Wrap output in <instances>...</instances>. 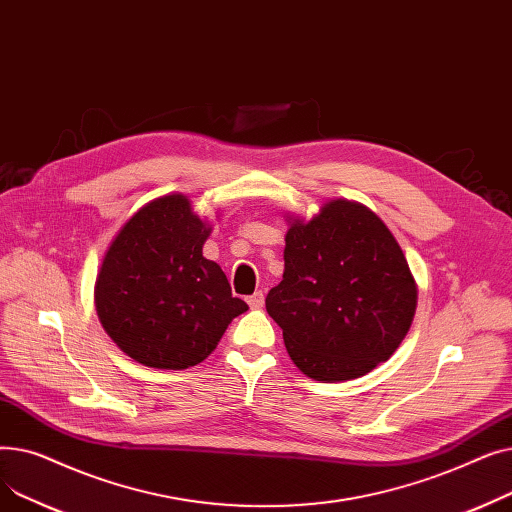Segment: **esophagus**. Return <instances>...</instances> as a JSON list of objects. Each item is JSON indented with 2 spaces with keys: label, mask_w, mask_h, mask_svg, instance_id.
I'll return each mask as SVG.
<instances>
[{
  "label": "esophagus",
  "mask_w": 512,
  "mask_h": 512,
  "mask_svg": "<svg viewBox=\"0 0 512 512\" xmlns=\"http://www.w3.org/2000/svg\"><path fill=\"white\" fill-rule=\"evenodd\" d=\"M263 301H265V297H263V292H261V290L253 292L251 297L247 299V303H249L253 309H261V307H263Z\"/></svg>",
  "instance_id": "esophagus-1"
}]
</instances>
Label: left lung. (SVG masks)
Here are the masks:
<instances>
[{
  "label": "left lung",
  "mask_w": 512,
  "mask_h": 512,
  "mask_svg": "<svg viewBox=\"0 0 512 512\" xmlns=\"http://www.w3.org/2000/svg\"><path fill=\"white\" fill-rule=\"evenodd\" d=\"M417 307L409 263L367 207L332 201L286 232L284 276L265 309L290 359L317 382H344L388 361Z\"/></svg>",
  "instance_id": "obj_1"
}]
</instances>
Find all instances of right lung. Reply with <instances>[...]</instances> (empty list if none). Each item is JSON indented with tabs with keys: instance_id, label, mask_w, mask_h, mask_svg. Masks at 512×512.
I'll list each match as a JSON object with an SVG mask.
<instances>
[{
	"instance_id": "add662e5",
	"label": "right lung",
	"mask_w": 512,
	"mask_h": 512,
	"mask_svg": "<svg viewBox=\"0 0 512 512\" xmlns=\"http://www.w3.org/2000/svg\"><path fill=\"white\" fill-rule=\"evenodd\" d=\"M209 228L186 197L151 201L107 249L95 284L105 332L147 367L186 369L211 355L247 303L203 257Z\"/></svg>"
}]
</instances>
